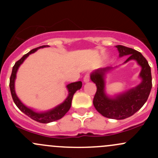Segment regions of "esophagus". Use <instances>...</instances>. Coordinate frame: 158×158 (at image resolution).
<instances>
[{
	"label": "esophagus",
	"mask_w": 158,
	"mask_h": 158,
	"mask_svg": "<svg viewBox=\"0 0 158 158\" xmlns=\"http://www.w3.org/2000/svg\"><path fill=\"white\" fill-rule=\"evenodd\" d=\"M89 80H90V78H89V75L86 74L83 78V82H89Z\"/></svg>",
	"instance_id": "34e87169"
}]
</instances>
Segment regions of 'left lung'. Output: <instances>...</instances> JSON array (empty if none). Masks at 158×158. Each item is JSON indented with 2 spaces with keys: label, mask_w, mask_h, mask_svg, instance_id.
Returning <instances> with one entry per match:
<instances>
[{
  "label": "left lung",
  "mask_w": 158,
  "mask_h": 158,
  "mask_svg": "<svg viewBox=\"0 0 158 158\" xmlns=\"http://www.w3.org/2000/svg\"><path fill=\"white\" fill-rule=\"evenodd\" d=\"M119 57L128 56L122 65L134 60L141 67L138 77L141 82L136 86L122 92L109 95L106 92L108 75L118 66L100 68L90 73V79L96 85L93 105L97 111L108 118L122 120L133 115L144 105L152 88L151 67L147 60L138 51L122 45L115 46ZM121 66V65H120Z\"/></svg>",
  "instance_id": "obj_1"
}]
</instances>
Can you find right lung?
<instances>
[{
	"label": "right lung",
	"instance_id": "1",
	"mask_svg": "<svg viewBox=\"0 0 158 158\" xmlns=\"http://www.w3.org/2000/svg\"><path fill=\"white\" fill-rule=\"evenodd\" d=\"M49 46H42V47H37L36 49H33L30 50L29 52L25 54L20 60L14 64V67L12 69V73L10 78V89L11 92V95H12L13 100H14V103L16 106H17L19 109L24 113L25 114L32 118L33 120L36 121V122H40V123L47 124L49 122H55V121L59 120V119L62 118L65 114H66L68 111H69L72 105V100H73V95L75 92L77 90L82 88V82L79 81L76 82H73V83L68 84L66 85V89L68 91V95L66 97V99L61 103V104L58 105L56 107L52 108V109L47 110V111H37L36 109H33L31 107H28L25 104H23L21 102V100L18 98L17 93L15 91V80L17 79V73L18 71L20 66L23 64L24 60L27 58L30 54L33 53L36 51H37L39 49L45 48V47H49Z\"/></svg>",
	"mask_w": 158,
	"mask_h": 158
}]
</instances>
